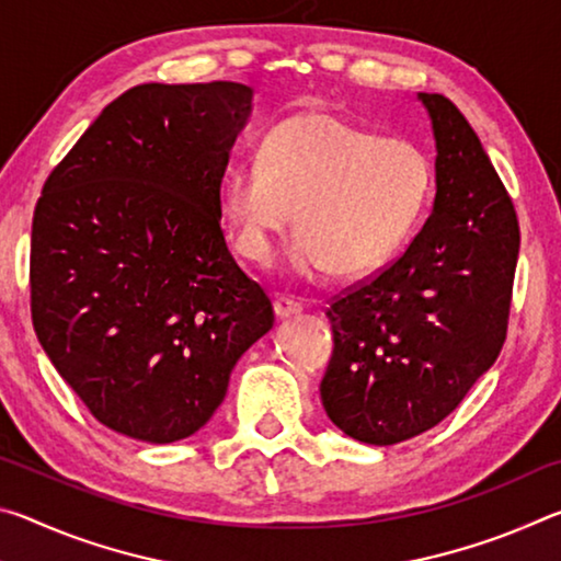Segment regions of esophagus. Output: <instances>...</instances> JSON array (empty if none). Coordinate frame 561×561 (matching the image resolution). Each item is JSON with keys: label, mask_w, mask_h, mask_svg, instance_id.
Here are the masks:
<instances>
[{"label": "esophagus", "mask_w": 561, "mask_h": 561, "mask_svg": "<svg viewBox=\"0 0 561 561\" xmlns=\"http://www.w3.org/2000/svg\"><path fill=\"white\" fill-rule=\"evenodd\" d=\"M301 311V304L297 299H289V297H274V317L277 319H289V317H297Z\"/></svg>", "instance_id": "1"}]
</instances>
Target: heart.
Returning <instances> with one entry per match:
<instances>
[{
    "label": "heart",
    "instance_id": "b5f03b06",
    "mask_svg": "<svg viewBox=\"0 0 561 561\" xmlns=\"http://www.w3.org/2000/svg\"><path fill=\"white\" fill-rule=\"evenodd\" d=\"M433 185L421 146L354 126L334 113L279 123L262 158L232 160L220 178V210L237 252L270 264L294 222L291 272L319 279L371 274L415 232Z\"/></svg>",
    "mask_w": 561,
    "mask_h": 561
}]
</instances>
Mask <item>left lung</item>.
Returning <instances> with one entry per match:
<instances>
[{
    "instance_id": "8db88e82",
    "label": "left lung",
    "mask_w": 561,
    "mask_h": 561,
    "mask_svg": "<svg viewBox=\"0 0 561 561\" xmlns=\"http://www.w3.org/2000/svg\"><path fill=\"white\" fill-rule=\"evenodd\" d=\"M435 138V201L391 267L331 304L321 403L368 445L421 435L495 364L519 254L517 215L478 133L440 93H417Z\"/></svg>"
}]
</instances>
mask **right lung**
Returning a JSON list of instances; mask_svg holds the SVG:
<instances>
[{"label":"right lung","mask_w":561,"mask_h":561,"mask_svg":"<svg viewBox=\"0 0 561 561\" xmlns=\"http://www.w3.org/2000/svg\"><path fill=\"white\" fill-rule=\"evenodd\" d=\"M250 113L244 83H140L101 111L36 203L34 331L93 417L128 438L201 431L274 324L220 227V178Z\"/></svg>","instance_id":"right-lung-1"}]
</instances>
